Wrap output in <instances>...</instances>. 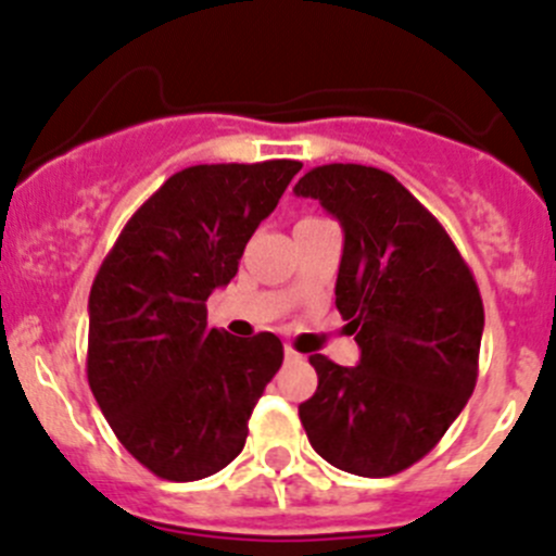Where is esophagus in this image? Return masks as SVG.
I'll use <instances>...</instances> for the list:
<instances>
[{"mask_svg":"<svg viewBox=\"0 0 556 556\" xmlns=\"http://www.w3.org/2000/svg\"><path fill=\"white\" fill-rule=\"evenodd\" d=\"M285 358H288V361H299L301 353H295V350L288 344V348H285Z\"/></svg>","mask_w":556,"mask_h":556,"instance_id":"34e87169","label":"esophagus"}]
</instances>
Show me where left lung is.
I'll return each mask as SVG.
<instances>
[{"instance_id": "8db88e82", "label": "left lung", "mask_w": 556, "mask_h": 556, "mask_svg": "<svg viewBox=\"0 0 556 556\" xmlns=\"http://www.w3.org/2000/svg\"><path fill=\"white\" fill-rule=\"evenodd\" d=\"M295 195L342 225L337 309L361 348L358 366L309 355L317 391L299 404L301 424L328 465L396 476L443 440L472 396L481 290L438 217L386 170L320 165Z\"/></svg>"}]
</instances>
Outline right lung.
<instances>
[{
  "mask_svg": "<svg viewBox=\"0 0 556 556\" xmlns=\"http://www.w3.org/2000/svg\"><path fill=\"white\" fill-rule=\"evenodd\" d=\"M301 163L192 165L118 233L89 293L86 377L118 443L165 481H201L241 454L285 350L208 328L206 301Z\"/></svg>",
  "mask_w": 556,
  "mask_h": 556,
  "instance_id": "1",
  "label": "right lung"
}]
</instances>
